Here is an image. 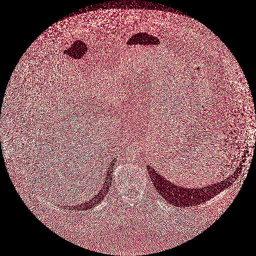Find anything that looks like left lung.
<instances>
[{
    "label": "left lung",
    "mask_w": 256,
    "mask_h": 256,
    "mask_svg": "<svg viewBox=\"0 0 256 256\" xmlns=\"http://www.w3.org/2000/svg\"><path fill=\"white\" fill-rule=\"evenodd\" d=\"M148 170L152 184L168 203L178 207H188L200 205L211 200L212 198L216 196L222 190L230 186L232 182H234V180H236V178H238V174L241 172V164H239L236 170L226 180H223L220 182H216L211 186H203L198 188H187L172 184L168 180L169 178H164L159 172H157L155 169H152L148 164Z\"/></svg>",
    "instance_id": "left-lung-1"
}]
</instances>
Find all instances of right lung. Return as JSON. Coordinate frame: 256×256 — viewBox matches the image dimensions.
<instances>
[{
    "label": "right lung",
    "mask_w": 256,
    "mask_h": 256,
    "mask_svg": "<svg viewBox=\"0 0 256 256\" xmlns=\"http://www.w3.org/2000/svg\"><path fill=\"white\" fill-rule=\"evenodd\" d=\"M114 166V162H112L110 166V168H108L106 171V176L104 180V184L101 187V189L98 191L97 193L90 200H88L87 202L81 203L80 205H76V206H68L67 209L69 210H78V211H84V210H88L90 208H92L94 205H96L99 202H102V200L104 198V196H106V193L110 190V187L112 186V168Z\"/></svg>",
    "instance_id": "add662e5"
}]
</instances>
